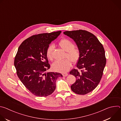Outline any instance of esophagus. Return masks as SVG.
<instances>
[{"label": "esophagus", "instance_id": "1", "mask_svg": "<svg viewBox=\"0 0 121 121\" xmlns=\"http://www.w3.org/2000/svg\"><path fill=\"white\" fill-rule=\"evenodd\" d=\"M62 75H63V77H66V76H68V74L67 73H63Z\"/></svg>", "mask_w": 121, "mask_h": 121}]
</instances>
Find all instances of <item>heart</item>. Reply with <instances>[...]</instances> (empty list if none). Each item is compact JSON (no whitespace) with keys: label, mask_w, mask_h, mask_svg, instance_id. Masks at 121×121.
Instances as JSON below:
<instances>
[{"label":"heart","mask_w":121,"mask_h":121,"mask_svg":"<svg viewBox=\"0 0 121 121\" xmlns=\"http://www.w3.org/2000/svg\"><path fill=\"white\" fill-rule=\"evenodd\" d=\"M60 47L66 52L65 58L64 61H56L52 65V69L56 71L65 73L68 71L70 68L73 63H77L80 57V52L78 48L74 47V44L69 40L63 39L59 42ZM54 49L53 44H50L46 50V57L49 60L53 59V52Z\"/></svg>","instance_id":"1"}]
</instances>
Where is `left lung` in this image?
I'll return each mask as SVG.
<instances>
[{
	"instance_id": "1",
	"label": "left lung",
	"mask_w": 121,
	"mask_h": 121,
	"mask_svg": "<svg viewBox=\"0 0 121 121\" xmlns=\"http://www.w3.org/2000/svg\"><path fill=\"white\" fill-rule=\"evenodd\" d=\"M65 35L72 38L80 52L78 69H73L70 74L77 78L71 86L76 94L85 95L94 90L98 85L106 63L102 44L92 33L85 30L65 31Z\"/></svg>"
}]
</instances>
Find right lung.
<instances>
[{"label":"right lung","mask_w":121,"mask_h":121,"mask_svg":"<svg viewBox=\"0 0 121 121\" xmlns=\"http://www.w3.org/2000/svg\"><path fill=\"white\" fill-rule=\"evenodd\" d=\"M61 31L34 35L19 46L14 59L17 74L25 87L33 95L46 97L55 91L56 82L63 77L57 72L45 71L50 67L46 52L50 43Z\"/></svg>","instance_id":"add662e5"}]
</instances>
